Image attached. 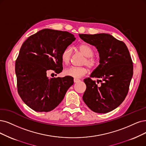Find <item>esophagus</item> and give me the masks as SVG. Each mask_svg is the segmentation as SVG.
<instances>
[{
	"label": "esophagus",
	"mask_w": 146,
	"mask_h": 146,
	"mask_svg": "<svg viewBox=\"0 0 146 146\" xmlns=\"http://www.w3.org/2000/svg\"><path fill=\"white\" fill-rule=\"evenodd\" d=\"M73 81H74V83H76V82H78L79 81V80L78 79H73Z\"/></svg>",
	"instance_id": "1"
}]
</instances>
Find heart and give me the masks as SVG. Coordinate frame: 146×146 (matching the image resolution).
Instances as JSON below:
<instances>
[{
  "label": "heart",
  "instance_id": "obj_1",
  "mask_svg": "<svg viewBox=\"0 0 146 146\" xmlns=\"http://www.w3.org/2000/svg\"><path fill=\"white\" fill-rule=\"evenodd\" d=\"M79 52L86 57L83 61V65H86L90 68H94L98 65V61L93 57L94 50L92 48L87 44H80L78 47ZM72 50L70 47H67L63 50L61 54V60L64 64L68 65L71 60ZM88 73V67H71L64 70V74L68 76L79 79L84 76Z\"/></svg>",
  "mask_w": 146,
  "mask_h": 146
}]
</instances>
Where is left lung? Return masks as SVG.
Here are the masks:
<instances>
[{"mask_svg": "<svg viewBox=\"0 0 146 146\" xmlns=\"http://www.w3.org/2000/svg\"><path fill=\"white\" fill-rule=\"evenodd\" d=\"M80 38L98 49L100 64L84 80L87 88L83 100L97 113L109 112L120 106L127 94L133 75V62L125 42L108 34H79ZM100 84H99V82Z\"/></svg>", "mask_w": 146, "mask_h": 146, "instance_id": "left-lung-1", "label": "left lung"}]
</instances>
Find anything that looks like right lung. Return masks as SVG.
<instances>
[{"label": "right lung", "instance_id": "add662e5", "mask_svg": "<svg viewBox=\"0 0 146 146\" xmlns=\"http://www.w3.org/2000/svg\"><path fill=\"white\" fill-rule=\"evenodd\" d=\"M75 39L67 31L44 29L30 36L21 46L15 66L17 91L32 110L55 109L73 84L71 76L49 79L47 73L62 72V52Z\"/></svg>", "mask_w": 146, "mask_h": 146}]
</instances>
